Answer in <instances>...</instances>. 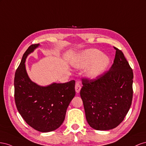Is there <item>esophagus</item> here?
<instances>
[{"label":"esophagus","instance_id":"obj_1","mask_svg":"<svg viewBox=\"0 0 146 146\" xmlns=\"http://www.w3.org/2000/svg\"><path fill=\"white\" fill-rule=\"evenodd\" d=\"M81 89V86L79 82L76 83V85H75V90H76V93H80V90Z\"/></svg>","mask_w":146,"mask_h":146}]
</instances>
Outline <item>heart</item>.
<instances>
[{"label":"heart","instance_id":"obj_1","mask_svg":"<svg viewBox=\"0 0 146 146\" xmlns=\"http://www.w3.org/2000/svg\"><path fill=\"white\" fill-rule=\"evenodd\" d=\"M110 62V57L102 54L100 51L97 49H89L81 54L74 62V65L78 68H83L92 63L87 74L91 78H95L104 72Z\"/></svg>","mask_w":146,"mask_h":146}]
</instances>
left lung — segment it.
Masks as SVG:
<instances>
[{
  "label": "left lung",
  "instance_id": "8db88e82",
  "mask_svg": "<svg viewBox=\"0 0 146 146\" xmlns=\"http://www.w3.org/2000/svg\"><path fill=\"white\" fill-rule=\"evenodd\" d=\"M116 50L109 71L92 80L82 78L80 95L89 125L97 130H111L121 123L133 98V73L121 50Z\"/></svg>",
  "mask_w": 146,
  "mask_h": 146
}]
</instances>
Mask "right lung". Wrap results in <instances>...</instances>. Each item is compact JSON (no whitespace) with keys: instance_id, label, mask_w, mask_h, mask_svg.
I'll return each mask as SVG.
<instances>
[{"instance_id":"add662e5","label":"right lung","mask_w":146,"mask_h":146,"mask_svg":"<svg viewBox=\"0 0 146 146\" xmlns=\"http://www.w3.org/2000/svg\"><path fill=\"white\" fill-rule=\"evenodd\" d=\"M38 46L34 44L28 48L16 71L15 100L18 112L29 125L40 132H49L63 123L66 109L76 94L75 81L53 83L46 87L32 82L27 75L25 61Z\"/></svg>"}]
</instances>
